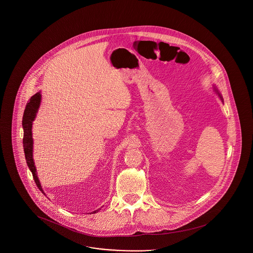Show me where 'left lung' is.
<instances>
[{
  "mask_svg": "<svg viewBox=\"0 0 253 253\" xmlns=\"http://www.w3.org/2000/svg\"><path fill=\"white\" fill-rule=\"evenodd\" d=\"M216 91H217V92H218V90H216ZM219 94V96H220V98H221V99H222V97H221V95H220V93H218Z\"/></svg>",
  "mask_w": 253,
  "mask_h": 253,
  "instance_id": "left-lung-1",
  "label": "left lung"
}]
</instances>
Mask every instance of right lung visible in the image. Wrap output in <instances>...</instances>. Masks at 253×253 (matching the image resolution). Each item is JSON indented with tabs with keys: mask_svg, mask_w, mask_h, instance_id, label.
<instances>
[{
	"mask_svg": "<svg viewBox=\"0 0 253 253\" xmlns=\"http://www.w3.org/2000/svg\"><path fill=\"white\" fill-rule=\"evenodd\" d=\"M41 103V93L33 95L28 103L26 106V109L24 112V116H23V128H24V138H23V145H24V151H25V156L27 160V166L30 169V171L32 172L33 175V179L36 183L37 186L39 187L41 191L43 193V190L41 186L40 181L39 178L37 176L36 173V168L34 166V161H33V139H32V122L36 117V113L38 112V108L40 107ZM44 194V193H43ZM99 211V210L94 211L93 212L96 213Z\"/></svg>",
	"mask_w": 253,
	"mask_h": 253,
	"instance_id": "obj_1",
	"label": "right lung"
}]
</instances>
